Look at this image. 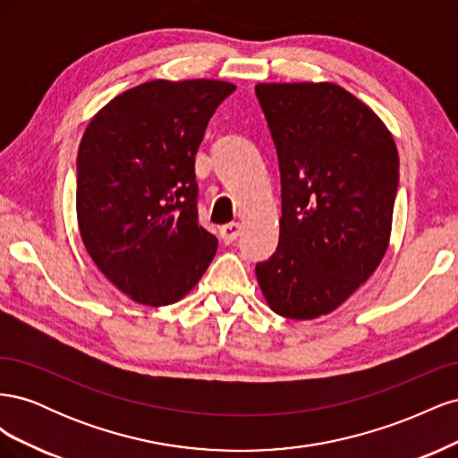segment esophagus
<instances>
[{
  "label": "esophagus",
  "mask_w": 458,
  "mask_h": 458,
  "mask_svg": "<svg viewBox=\"0 0 458 458\" xmlns=\"http://www.w3.org/2000/svg\"><path fill=\"white\" fill-rule=\"evenodd\" d=\"M219 234H221V241H224L225 244H231L237 241V237L241 234V224H237V221H233V224H227L219 229Z\"/></svg>",
  "instance_id": "obj_1"
}]
</instances>
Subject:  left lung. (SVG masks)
<instances>
[{
	"label": "left lung",
	"mask_w": 458,
	"mask_h": 458,
	"mask_svg": "<svg viewBox=\"0 0 458 458\" xmlns=\"http://www.w3.org/2000/svg\"><path fill=\"white\" fill-rule=\"evenodd\" d=\"M281 170L279 246L256 266L267 306L308 321L340 308L390 244L399 155L370 106L332 81L258 84Z\"/></svg>",
	"instance_id": "1"
}]
</instances>
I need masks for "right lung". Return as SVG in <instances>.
<instances>
[{"instance_id":"add662e5","label":"right lung","mask_w":458,"mask_h":458,"mask_svg":"<svg viewBox=\"0 0 458 458\" xmlns=\"http://www.w3.org/2000/svg\"><path fill=\"white\" fill-rule=\"evenodd\" d=\"M221 80H150L97 113L78 148L81 241L120 293L150 308L185 298L210 266L217 239L199 225L195 157Z\"/></svg>"}]
</instances>
